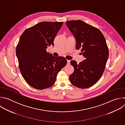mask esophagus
Returning a JSON list of instances; mask_svg holds the SVG:
<instances>
[{"instance_id":"esophagus-1","label":"esophagus","mask_w":125,"mask_h":125,"mask_svg":"<svg viewBox=\"0 0 125 125\" xmlns=\"http://www.w3.org/2000/svg\"><path fill=\"white\" fill-rule=\"evenodd\" d=\"M67 65H70V60H67Z\"/></svg>"}]
</instances>
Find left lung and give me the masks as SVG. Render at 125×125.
I'll use <instances>...</instances> for the list:
<instances>
[{"label": "left lung", "mask_w": 125, "mask_h": 125, "mask_svg": "<svg viewBox=\"0 0 125 125\" xmlns=\"http://www.w3.org/2000/svg\"><path fill=\"white\" fill-rule=\"evenodd\" d=\"M76 40V48L81 49L84 60L79 64L71 61L74 68L70 76L71 83L81 88L91 87L96 83L102 75L109 56L105 39L97 28L81 20L66 22Z\"/></svg>", "instance_id": "left-lung-1"}]
</instances>
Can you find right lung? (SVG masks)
I'll use <instances>...</instances> for the list:
<instances>
[{"instance_id":"1","label":"right lung","mask_w":125,"mask_h":125,"mask_svg":"<svg viewBox=\"0 0 125 125\" xmlns=\"http://www.w3.org/2000/svg\"><path fill=\"white\" fill-rule=\"evenodd\" d=\"M63 22H42L26 29L16 48L19 69L26 82L37 90L51 86L59 71L67 64L66 59L47 52Z\"/></svg>"}]
</instances>
